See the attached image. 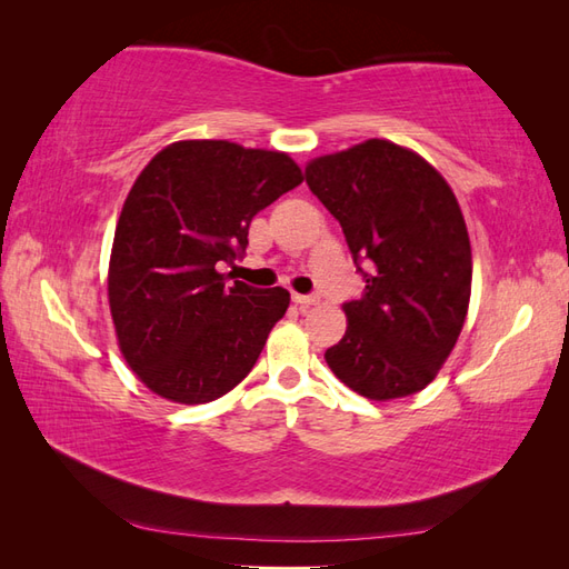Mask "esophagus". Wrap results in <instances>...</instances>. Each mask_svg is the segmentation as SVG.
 Here are the masks:
<instances>
[{
    "mask_svg": "<svg viewBox=\"0 0 569 569\" xmlns=\"http://www.w3.org/2000/svg\"><path fill=\"white\" fill-rule=\"evenodd\" d=\"M292 299H295V305H299L301 309H307V307L317 305V301H319L317 295H292Z\"/></svg>",
    "mask_w": 569,
    "mask_h": 569,
    "instance_id": "34e87169",
    "label": "esophagus"
}]
</instances>
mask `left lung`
<instances>
[{
  "label": "left lung",
  "mask_w": 569,
  "mask_h": 569,
  "mask_svg": "<svg viewBox=\"0 0 569 569\" xmlns=\"http://www.w3.org/2000/svg\"><path fill=\"white\" fill-rule=\"evenodd\" d=\"M307 184L365 280L362 297L343 305L348 328L326 350L328 368L375 401L416 395L456 348L470 305L472 250L456 194L421 156L382 138L311 160Z\"/></svg>",
  "instance_id": "8db88e82"
}]
</instances>
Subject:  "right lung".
<instances>
[{
  "mask_svg": "<svg viewBox=\"0 0 569 569\" xmlns=\"http://www.w3.org/2000/svg\"><path fill=\"white\" fill-rule=\"evenodd\" d=\"M301 180L287 153L229 141H178L138 174L113 233L109 309L126 362L158 397L207 403L252 370L289 292L229 284L219 264Z\"/></svg>",
  "mask_w": 569,
  "mask_h": 569,
  "instance_id": "right-lung-1",
  "label": "right lung"
}]
</instances>
